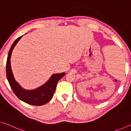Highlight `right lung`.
I'll use <instances>...</instances> for the list:
<instances>
[{
    "mask_svg": "<svg viewBox=\"0 0 131 131\" xmlns=\"http://www.w3.org/2000/svg\"><path fill=\"white\" fill-rule=\"evenodd\" d=\"M22 37V36L19 37L13 42L9 50L6 62V77L11 89L19 99L29 105L40 106L48 103L52 99L58 81L65 75V73L63 72L61 73L53 74L46 83L34 90H26L22 88L15 80L10 65L12 52Z\"/></svg>",
    "mask_w": 131,
    "mask_h": 131,
    "instance_id": "obj_1",
    "label": "right lung"
}]
</instances>
